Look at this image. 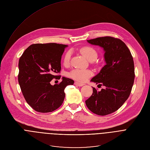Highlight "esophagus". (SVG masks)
Masks as SVG:
<instances>
[{"label":"esophagus","instance_id":"34e87169","mask_svg":"<svg viewBox=\"0 0 150 150\" xmlns=\"http://www.w3.org/2000/svg\"><path fill=\"white\" fill-rule=\"evenodd\" d=\"M75 86H79V87H82L83 86L84 84H82V83H79L78 82H75Z\"/></svg>","mask_w":150,"mask_h":150}]
</instances>
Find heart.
<instances>
[{
  "instance_id": "obj_1",
  "label": "heart",
  "mask_w": 150,
  "mask_h": 150,
  "mask_svg": "<svg viewBox=\"0 0 150 150\" xmlns=\"http://www.w3.org/2000/svg\"><path fill=\"white\" fill-rule=\"evenodd\" d=\"M81 52L88 60L90 62L95 61L98 57V52L96 50L90 46H84L79 49ZM71 52L67 51L64 54L63 57V63L64 65H67L69 63L71 59ZM69 76L79 83H84L92 76V72L87 69L76 68L69 72Z\"/></svg>"
}]
</instances>
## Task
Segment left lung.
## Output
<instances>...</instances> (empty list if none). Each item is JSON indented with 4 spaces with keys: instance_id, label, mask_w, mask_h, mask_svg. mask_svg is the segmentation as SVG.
Listing matches in <instances>:
<instances>
[{
    "instance_id": "8db88e82",
    "label": "left lung",
    "mask_w": 150,
    "mask_h": 150,
    "mask_svg": "<svg viewBox=\"0 0 150 150\" xmlns=\"http://www.w3.org/2000/svg\"><path fill=\"white\" fill-rule=\"evenodd\" d=\"M87 42L103 49L105 65L91 80L104 88L98 92L93 87V93L86 104L95 114L107 115L120 108L130 95L135 76L133 58L120 39L103 37Z\"/></svg>"
}]
</instances>
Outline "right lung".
Here are the masks:
<instances>
[{"instance_id": "add662e5", "label": "right lung", "mask_w": 150, "mask_h": 150, "mask_svg": "<svg viewBox=\"0 0 150 150\" xmlns=\"http://www.w3.org/2000/svg\"><path fill=\"white\" fill-rule=\"evenodd\" d=\"M67 45L54 43L33 44L19 59L18 81L27 103L40 113L51 112L60 107L65 98L64 88L73 85L72 79L62 77L58 84L51 85L61 71V59Z\"/></svg>"}]
</instances>
